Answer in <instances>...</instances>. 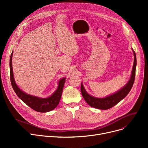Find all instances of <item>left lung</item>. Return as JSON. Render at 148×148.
Returning <instances> with one entry per match:
<instances>
[{
    "label": "left lung",
    "mask_w": 148,
    "mask_h": 148,
    "mask_svg": "<svg viewBox=\"0 0 148 148\" xmlns=\"http://www.w3.org/2000/svg\"><path fill=\"white\" fill-rule=\"evenodd\" d=\"M134 65L133 67V70H132V74L131 78L128 82V83L124 86L122 89H121L120 90H119L118 92L115 93V94L108 96L106 98H97L93 97L89 95L88 93L85 90L82 83L81 84V92L82 94L86 101V103L91 107H94L96 108H98V109L101 110H107L109 109V108L113 107L116 104H117L119 102L125 98L130 91L131 90L132 87H133V85L135 79V75H136V64H137V61H136V55L134 51Z\"/></svg>",
    "instance_id": "obj_1"
}]
</instances>
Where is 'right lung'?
Here are the masks:
<instances>
[{"instance_id":"add662e5","label":"right lung","mask_w":148,"mask_h":148,"mask_svg":"<svg viewBox=\"0 0 148 148\" xmlns=\"http://www.w3.org/2000/svg\"><path fill=\"white\" fill-rule=\"evenodd\" d=\"M12 52L10 60V79L12 87L15 92V94L21 99L23 102L26 103L28 106H29L33 110L38 112H48L54 108H55L58 104L61 98V96L63 92V88L64 86V83L65 82V78L61 79L59 82V86L58 89L54 94L49 98H40L36 97H34L30 95H27L25 93L21 90L15 84L13 72H12Z\"/></svg>"}]
</instances>
